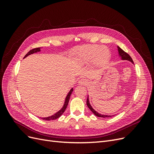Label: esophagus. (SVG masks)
<instances>
[{"instance_id":"esophagus-1","label":"esophagus","mask_w":154,"mask_h":154,"mask_svg":"<svg viewBox=\"0 0 154 154\" xmlns=\"http://www.w3.org/2000/svg\"><path fill=\"white\" fill-rule=\"evenodd\" d=\"M87 80H85V79H84V78H82V79H80V80H79V82H78V83L80 85H87Z\"/></svg>"}]
</instances>
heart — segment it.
Here are the masks:
<instances>
[{"instance_id":"b5f03b06","label":"heart","mask_w":154,"mask_h":154,"mask_svg":"<svg viewBox=\"0 0 154 154\" xmlns=\"http://www.w3.org/2000/svg\"><path fill=\"white\" fill-rule=\"evenodd\" d=\"M106 49L98 45H87L79 49L77 53L78 61L83 64L93 62L94 66L100 67L103 66L108 60L106 57Z\"/></svg>"}]
</instances>
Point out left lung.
Here are the masks:
<instances>
[{"instance_id":"1","label":"left lung","mask_w":154,"mask_h":154,"mask_svg":"<svg viewBox=\"0 0 154 154\" xmlns=\"http://www.w3.org/2000/svg\"><path fill=\"white\" fill-rule=\"evenodd\" d=\"M118 52H119V55L121 56V57H122V58L123 60H129L130 62H131L132 63H134L133 60L132 59V58L130 57V56L126 52H125V51L121 49L119 47H118ZM87 106L89 108V109L92 112L93 114H94V115H96V116H97V117H100V118H108V117H112V116H107V115H102V114H99L98 112H97L92 109V107L91 106V105H90V103H89V101H88V97H87Z\"/></svg>"}]
</instances>
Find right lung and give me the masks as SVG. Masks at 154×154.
<instances>
[{"mask_svg":"<svg viewBox=\"0 0 154 154\" xmlns=\"http://www.w3.org/2000/svg\"><path fill=\"white\" fill-rule=\"evenodd\" d=\"M40 51V48H37L32 49L30 50V51H29V52L26 54L24 58L27 57V56L30 55L31 54H33V53H35L38 52V51ZM72 91H73V88H71V91H70L68 93V94H67V97H66V100H65L64 105L63 106L62 109H60V110L58 112H57L56 114H53V116H49V117H48V118H42V119H44V120H46V121H50V120H54V119H58V118H60V116H62V114L64 112V111L66 110V108H67L68 103H69V99H70V96H71Z\"/></svg>","mask_w":154,"mask_h":154,"instance_id":"right-lung-1","label":"right lung"}]
</instances>
